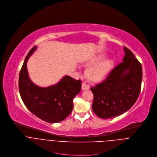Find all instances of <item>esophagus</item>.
Wrapping results in <instances>:
<instances>
[{"label":"esophagus","instance_id":"obj_1","mask_svg":"<svg viewBox=\"0 0 157 157\" xmlns=\"http://www.w3.org/2000/svg\"><path fill=\"white\" fill-rule=\"evenodd\" d=\"M90 88V86L89 85H88L87 84L85 83H83L82 84V90H88Z\"/></svg>","mask_w":157,"mask_h":157}]
</instances>
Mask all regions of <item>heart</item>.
I'll list each match as a JSON object with an SVG mask.
<instances>
[{"label":"heart","mask_w":157,"mask_h":157,"mask_svg":"<svg viewBox=\"0 0 157 157\" xmlns=\"http://www.w3.org/2000/svg\"><path fill=\"white\" fill-rule=\"evenodd\" d=\"M105 54H99L88 59L85 63L90 66L85 71V77L92 82H98L105 78L114 67V61L111 58H104Z\"/></svg>","instance_id":"heart-1"}]
</instances>
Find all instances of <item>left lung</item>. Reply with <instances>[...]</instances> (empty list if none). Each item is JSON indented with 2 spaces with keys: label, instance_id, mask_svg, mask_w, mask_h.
<instances>
[{
  "label": "left lung",
  "instance_id": "obj_1",
  "mask_svg": "<svg viewBox=\"0 0 157 157\" xmlns=\"http://www.w3.org/2000/svg\"><path fill=\"white\" fill-rule=\"evenodd\" d=\"M122 62L103 82L91 88L92 109L98 117L109 119L128 111L137 101L141 89L142 68L139 61L126 47Z\"/></svg>",
  "mask_w": 157,
  "mask_h": 157
}]
</instances>
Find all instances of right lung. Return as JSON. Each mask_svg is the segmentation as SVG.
<instances>
[{
    "label": "right lung",
    "instance_id": "obj_1",
    "mask_svg": "<svg viewBox=\"0 0 157 157\" xmlns=\"http://www.w3.org/2000/svg\"><path fill=\"white\" fill-rule=\"evenodd\" d=\"M36 48L34 46L29 51L20 70V96L28 110L38 117L50 123L59 122L71 113L73 100L81 90V80L66 75L57 83L48 87L36 85L29 77L26 63Z\"/></svg>",
    "mask_w": 157,
    "mask_h": 157
}]
</instances>
